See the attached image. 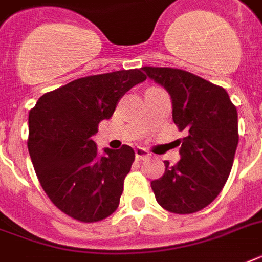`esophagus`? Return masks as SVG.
<instances>
[{"label": "esophagus", "instance_id": "esophagus-1", "mask_svg": "<svg viewBox=\"0 0 262 262\" xmlns=\"http://www.w3.org/2000/svg\"><path fill=\"white\" fill-rule=\"evenodd\" d=\"M135 154H136V159L137 160H144V159H147L148 156H149L147 149H144V148H137V149L135 151Z\"/></svg>", "mask_w": 262, "mask_h": 262}]
</instances>
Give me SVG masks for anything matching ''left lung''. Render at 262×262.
Instances as JSON below:
<instances>
[{"instance_id": "left-lung-1", "label": "left lung", "mask_w": 262, "mask_h": 262, "mask_svg": "<svg viewBox=\"0 0 262 262\" xmlns=\"http://www.w3.org/2000/svg\"><path fill=\"white\" fill-rule=\"evenodd\" d=\"M148 77L171 96L172 121L186 136L178 141L181 160H164V174L152 181L156 201L172 213L201 211L223 189L238 147V114L226 90L175 68L144 67Z\"/></svg>"}]
</instances>
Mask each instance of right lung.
Masks as SVG:
<instances>
[{
  "instance_id": "right-lung-1",
  "label": "right lung",
  "mask_w": 262,
  "mask_h": 262,
  "mask_svg": "<svg viewBox=\"0 0 262 262\" xmlns=\"http://www.w3.org/2000/svg\"><path fill=\"white\" fill-rule=\"evenodd\" d=\"M147 79L141 69L73 80L42 95L28 115V152L47 197L83 223L106 219L118 208L135 151L106 148L99 156L91 136L108 119L125 92Z\"/></svg>"
}]
</instances>
